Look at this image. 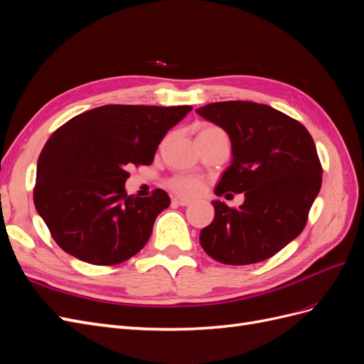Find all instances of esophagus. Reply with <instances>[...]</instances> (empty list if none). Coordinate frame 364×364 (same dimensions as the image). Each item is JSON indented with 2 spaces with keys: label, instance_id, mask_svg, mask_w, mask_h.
<instances>
[{
  "label": "esophagus",
  "instance_id": "34e87169",
  "mask_svg": "<svg viewBox=\"0 0 364 364\" xmlns=\"http://www.w3.org/2000/svg\"><path fill=\"white\" fill-rule=\"evenodd\" d=\"M173 202H174V203H178V205H181V206H188V205L191 203V200H190V199H186V197H174Z\"/></svg>",
  "mask_w": 364,
  "mask_h": 364
}]
</instances>
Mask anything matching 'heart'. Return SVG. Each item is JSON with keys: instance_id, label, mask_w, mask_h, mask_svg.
Segmentation results:
<instances>
[{"instance_id": "b5f03b06", "label": "heart", "mask_w": 364, "mask_h": 364, "mask_svg": "<svg viewBox=\"0 0 364 364\" xmlns=\"http://www.w3.org/2000/svg\"><path fill=\"white\" fill-rule=\"evenodd\" d=\"M200 132H222L215 126H205ZM171 186L182 194H196L200 188V182L194 179V178H188V176H179L171 181Z\"/></svg>"}]
</instances>
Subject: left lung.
Listing matches in <instances>:
<instances>
[{"mask_svg":"<svg viewBox=\"0 0 364 364\" xmlns=\"http://www.w3.org/2000/svg\"><path fill=\"white\" fill-rule=\"evenodd\" d=\"M230 138L232 161L215 194L245 193L229 208L213 200V223L200 245L218 262L245 266L273 257L305 228L322 186V165L308 130L289 115L253 102H218L196 109Z\"/></svg>","mask_w":364,"mask_h":364,"instance_id":"left-lung-1","label":"left lung"}]
</instances>
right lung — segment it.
<instances>
[{"instance_id":"right-lung-1","label":"right lung","mask_w":364,"mask_h":364,"mask_svg":"<svg viewBox=\"0 0 364 364\" xmlns=\"http://www.w3.org/2000/svg\"><path fill=\"white\" fill-rule=\"evenodd\" d=\"M191 109L106 105L54 132L38 159L33 199L59 247L114 266L146 246L170 197L164 190L127 196V168L150 165L165 134Z\"/></svg>"}]
</instances>
